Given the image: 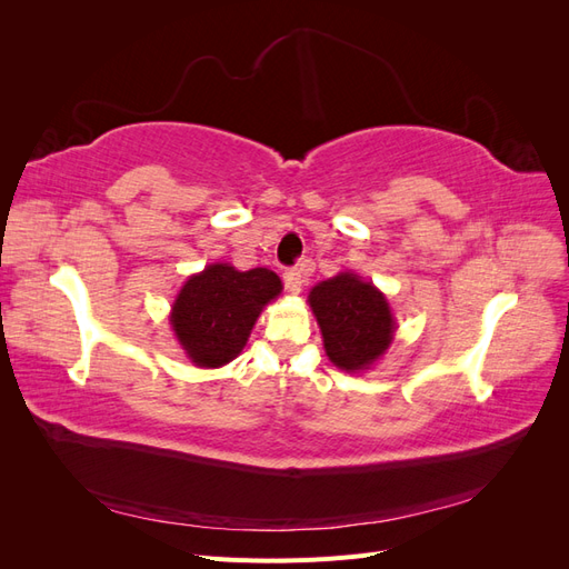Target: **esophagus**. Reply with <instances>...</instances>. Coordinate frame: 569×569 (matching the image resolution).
<instances>
[{
  "label": "esophagus",
  "mask_w": 569,
  "mask_h": 569,
  "mask_svg": "<svg viewBox=\"0 0 569 569\" xmlns=\"http://www.w3.org/2000/svg\"><path fill=\"white\" fill-rule=\"evenodd\" d=\"M282 280H284V289L289 291V295H299L301 287H303V284H306V280H308V266H306V263H301L299 268H289V270H284Z\"/></svg>",
  "instance_id": "obj_1"
}]
</instances>
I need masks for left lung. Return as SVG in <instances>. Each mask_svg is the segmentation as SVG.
Instances as JSON below:
<instances>
[{
    "instance_id": "obj_1",
    "label": "left lung",
    "mask_w": 569,
    "mask_h": 569,
    "mask_svg": "<svg viewBox=\"0 0 569 569\" xmlns=\"http://www.w3.org/2000/svg\"><path fill=\"white\" fill-rule=\"evenodd\" d=\"M308 303L320 325L325 353L337 368L368 370L389 349L396 322L387 297L372 282L339 272L316 284Z\"/></svg>"
}]
</instances>
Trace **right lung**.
I'll use <instances>...</instances> for the list:
<instances>
[{
    "label": "right lung",
    "instance_id": "obj_1",
    "mask_svg": "<svg viewBox=\"0 0 569 569\" xmlns=\"http://www.w3.org/2000/svg\"><path fill=\"white\" fill-rule=\"evenodd\" d=\"M280 291V278L268 268L206 266L182 284L170 325L194 366L220 368L242 353L256 318Z\"/></svg>",
    "mask_w": 569,
    "mask_h": 569
}]
</instances>
